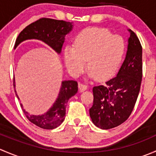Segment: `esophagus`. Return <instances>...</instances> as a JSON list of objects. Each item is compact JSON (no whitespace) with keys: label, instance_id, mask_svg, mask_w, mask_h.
<instances>
[{"label":"esophagus","instance_id":"obj_1","mask_svg":"<svg viewBox=\"0 0 156 156\" xmlns=\"http://www.w3.org/2000/svg\"><path fill=\"white\" fill-rule=\"evenodd\" d=\"M78 87H79L80 90H81V92H82V91L85 90L87 89L88 86L87 85V84H81V83H79V84H78Z\"/></svg>","mask_w":156,"mask_h":156}]
</instances>
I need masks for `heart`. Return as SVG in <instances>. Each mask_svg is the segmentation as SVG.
I'll list each match as a JSON object with an SVG mask.
<instances>
[{"mask_svg":"<svg viewBox=\"0 0 156 156\" xmlns=\"http://www.w3.org/2000/svg\"><path fill=\"white\" fill-rule=\"evenodd\" d=\"M125 50V41L121 36L113 35L105 29H87L77 35L74 48L65 49L64 60L72 75L82 72L87 61L90 75L104 79L118 66Z\"/></svg>","mask_w":156,"mask_h":156,"instance_id":"1","label":"heart"}]
</instances>
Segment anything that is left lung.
<instances>
[{
  "label": "left lung",
  "instance_id": "1",
  "mask_svg": "<svg viewBox=\"0 0 156 156\" xmlns=\"http://www.w3.org/2000/svg\"><path fill=\"white\" fill-rule=\"evenodd\" d=\"M125 61L117 75L103 85L93 87L94 103L90 116L104 130L122 125L131 114L139 95L143 77L142 46L131 30Z\"/></svg>",
  "mask_w": 156,
  "mask_h": 156
}]
</instances>
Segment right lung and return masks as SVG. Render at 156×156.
<instances>
[{"instance_id": "right-lung-1", "label": "right lung", "mask_w": 156, "mask_h": 156, "mask_svg": "<svg viewBox=\"0 0 156 156\" xmlns=\"http://www.w3.org/2000/svg\"><path fill=\"white\" fill-rule=\"evenodd\" d=\"M72 23L56 20L50 18H41L26 26L17 37L14 49L23 41L37 39L46 43L58 53H60L65 36L72 29ZM13 86L15 81L13 78ZM16 92V90H15ZM78 92V82L75 81H64L62 82L58 98L50 110L44 115H34L23 108L25 115L36 126L51 130L61 125L65 119L67 103ZM16 97H18L16 94ZM19 99V98H18Z\"/></svg>"}]
</instances>
